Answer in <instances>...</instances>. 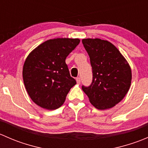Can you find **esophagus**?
Instances as JSON below:
<instances>
[{
	"mask_svg": "<svg viewBox=\"0 0 148 148\" xmlns=\"http://www.w3.org/2000/svg\"><path fill=\"white\" fill-rule=\"evenodd\" d=\"M76 80H77V82L78 84H79L80 82H81V79H80V77H77V79H76Z\"/></svg>",
	"mask_w": 148,
	"mask_h": 148,
	"instance_id": "1",
	"label": "esophagus"
}]
</instances>
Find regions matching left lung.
<instances>
[{"label": "left lung", "instance_id": "1", "mask_svg": "<svg viewBox=\"0 0 148 148\" xmlns=\"http://www.w3.org/2000/svg\"><path fill=\"white\" fill-rule=\"evenodd\" d=\"M82 44L89 54L93 74L90 86H82V90L97 109L112 108L129 91L132 80L130 66L110 41L84 38Z\"/></svg>", "mask_w": 148, "mask_h": 148}]
</instances>
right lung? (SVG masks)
I'll return each instance as SVG.
<instances>
[{"label": "right lung", "mask_w": 148, "mask_h": 148, "mask_svg": "<svg viewBox=\"0 0 148 148\" xmlns=\"http://www.w3.org/2000/svg\"><path fill=\"white\" fill-rule=\"evenodd\" d=\"M79 42V38H53L28 54L23 67V82L29 97L38 106L53 110L65 102L67 94L77 84L65 60Z\"/></svg>", "instance_id": "add662e5"}]
</instances>
